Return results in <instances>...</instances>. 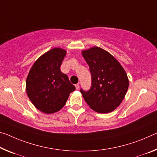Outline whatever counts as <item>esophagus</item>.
<instances>
[{
	"mask_svg": "<svg viewBox=\"0 0 157 157\" xmlns=\"http://www.w3.org/2000/svg\"><path fill=\"white\" fill-rule=\"evenodd\" d=\"M75 89H77V90H78V89H79V84H75Z\"/></svg>",
	"mask_w": 157,
	"mask_h": 157,
	"instance_id": "esophagus-1",
	"label": "esophagus"
}]
</instances>
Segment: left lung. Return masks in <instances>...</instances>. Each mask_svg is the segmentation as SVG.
<instances>
[{
    "label": "left lung",
    "mask_w": 157,
    "mask_h": 157,
    "mask_svg": "<svg viewBox=\"0 0 157 157\" xmlns=\"http://www.w3.org/2000/svg\"><path fill=\"white\" fill-rule=\"evenodd\" d=\"M91 74V87L80 92L89 107L98 113H108L120 105L129 81L122 66L105 49L93 47L82 52Z\"/></svg>",
    "instance_id": "left-lung-1"
}]
</instances>
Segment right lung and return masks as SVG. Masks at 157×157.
<instances>
[{"instance_id":"add662e5","label":"right lung","mask_w":157,"mask_h":157,"mask_svg":"<svg viewBox=\"0 0 157 157\" xmlns=\"http://www.w3.org/2000/svg\"><path fill=\"white\" fill-rule=\"evenodd\" d=\"M66 54L65 49L55 47L45 52L33 63L26 81L30 101L45 114H52L65 105L75 87L60 67Z\"/></svg>"}]
</instances>
